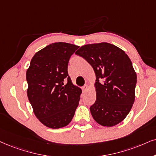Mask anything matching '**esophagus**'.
Returning a JSON list of instances; mask_svg holds the SVG:
<instances>
[{
	"label": "esophagus",
	"instance_id": "1",
	"mask_svg": "<svg viewBox=\"0 0 156 156\" xmlns=\"http://www.w3.org/2000/svg\"><path fill=\"white\" fill-rule=\"evenodd\" d=\"M83 92H86V90L88 89V85H85V86L83 87Z\"/></svg>",
	"mask_w": 156,
	"mask_h": 156
}]
</instances>
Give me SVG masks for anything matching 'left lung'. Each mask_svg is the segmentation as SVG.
<instances>
[{
    "label": "left lung",
    "mask_w": 156,
    "mask_h": 156,
    "mask_svg": "<svg viewBox=\"0 0 156 156\" xmlns=\"http://www.w3.org/2000/svg\"><path fill=\"white\" fill-rule=\"evenodd\" d=\"M94 68L96 99L90 107L94 120L104 127L123 121L135 98L137 75L128 55L107 42L86 44L76 52Z\"/></svg>",
    "instance_id": "obj_1"
}]
</instances>
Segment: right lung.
I'll list each match as a JSON object with an SVG mask.
<instances>
[{
	"mask_svg": "<svg viewBox=\"0 0 156 156\" xmlns=\"http://www.w3.org/2000/svg\"><path fill=\"white\" fill-rule=\"evenodd\" d=\"M78 46L55 42L37 52L31 59L26 78L27 96L41 123L52 129L71 122L82 90L73 84L68 73L70 56Z\"/></svg>",
	"mask_w": 156,
	"mask_h": 156,
	"instance_id": "add662e5",
	"label": "right lung"
}]
</instances>
